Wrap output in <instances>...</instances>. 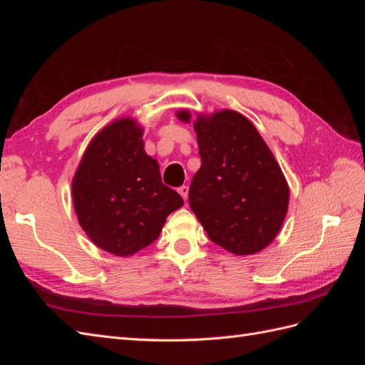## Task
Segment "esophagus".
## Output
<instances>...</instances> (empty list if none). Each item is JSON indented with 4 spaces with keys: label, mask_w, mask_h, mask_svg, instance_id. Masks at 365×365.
Masks as SVG:
<instances>
[{
    "label": "esophagus",
    "mask_w": 365,
    "mask_h": 365,
    "mask_svg": "<svg viewBox=\"0 0 365 365\" xmlns=\"http://www.w3.org/2000/svg\"><path fill=\"white\" fill-rule=\"evenodd\" d=\"M178 193L182 196L184 201H187V197H189V185H181L178 189Z\"/></svg>",
    "instance_id": "obj_1"
}]
</instances>
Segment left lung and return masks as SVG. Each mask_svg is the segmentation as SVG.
<instances>
[{"instance_id": "1", "label": "left lung", "mask_w": 365, "mask_h": 365, "mask_svg": "<svg viewBox=\"0 0 365 365\" xmlns=\"http://www.w3.org/2000/svg\"><path fill=\"white\" fill-rule=\"evenodd\" d=\"M184 123L189 109L176 113ZM201 168L189 190L192 212L210 240L236 256L267 248L289 205V185L251 121L233 109L196 114Z\"/></svg>"}]
</instances>
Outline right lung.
Listing matches in <instances>:
<instances>
[{"instance_id": "1", "label": "right lung", "mask_w": 365, "mask_h": 365, "mask_svg": "<svg viewBox=\"0 0 365 365\" xmlns=\"http://www.w3.org/2000/svg\"><path fill=\"white\" fill-rule=\"evenodd\" d=\"M143 132L132 117L111 121L93 137L71 181L74 212L86 236L118 257L150 245L168 216L184 204L161 182Z\"/></svg>"}]
</instances>
